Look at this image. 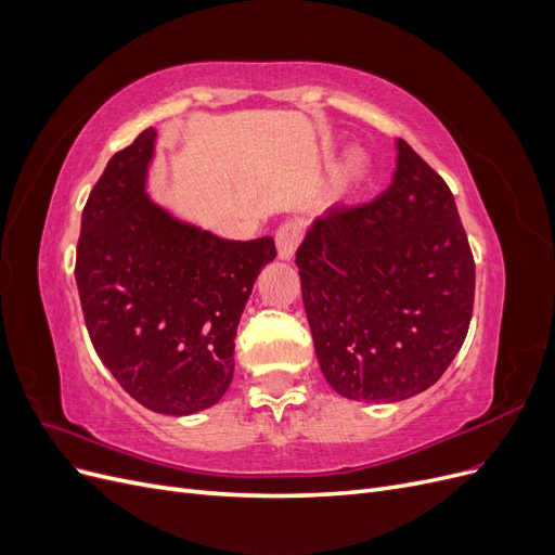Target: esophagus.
I'll use <instances>...</instances> for the list:
<instances>
[{"label":"esophagus","instance_id":"1","mask_svg":"<svg viewBox=\"0 0 555 555\" xmlns=\"http://www.w3.org/2000/svg\"><path fill=\"white\" fill-rule=\"evenodd\" d=\"M300 236H304V229H300L298 222H287L278 229L275 245H278V257L282 261L294 259V251L300 243Z\"/></svg>","mask_w":555,"mask_h":555}]
</instances>
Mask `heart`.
<instances>
[{"instance_id":"1","label":"heart","mask_w":555,"mask_h":555,"mask_svg":"<svg viewBox=\"0 0 555 555\" xmlns=\"http://www.w3.org/2000/svg\"><path fill=\"white\" fill-rule=\"evenodd\" d=\"M363 171V157L359 153H351L345 164L340 166L338 171V182L340 184H349L354 178H359V173Z\"/></svg>"}]
</instances>
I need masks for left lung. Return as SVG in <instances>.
Instances as JSON below:
<instances>
[{
	"label": "left lung",
	"instance_id": "8db88e82",
	"mask_svg": "<svg viewBox=\"0 0 555 555\" xmlns=\"http://www.w3.org/2000/svg\"><path fill=\"white\" fill-rule=\"evenodd\" d=\"M389 190L338 206L296 249L319 365L349 400L426 391L459 354L475 304V259L447 182L398 139Z\"/></svg>",
	"mask_w": 555,
	"mask_h": 555
}]
</instances>
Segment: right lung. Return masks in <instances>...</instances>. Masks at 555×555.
Here are the masks:
<instances>
[{
    "instance_id": "right-lung-1",
    "label": "right lung",
    "mask_w": 555,
    "mask_h": 555,
    "mask_svg": "<svg viewBox=\"0 0 555 555\" xmlns=\"http://www.w3.org/2000/svg\"><path fill=\"white\" fill-rule=\"evenodd\" d=\"M157 129L115 153L80 220L76 284L96 357L143 408L208 410L233 377V340L275 241H224L147 194Z\"/></svg>"
}]
</instances>
